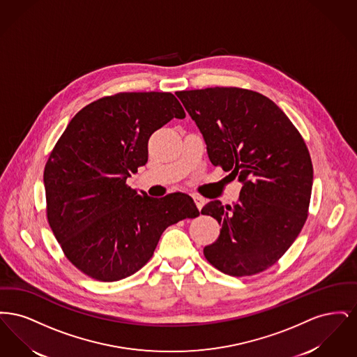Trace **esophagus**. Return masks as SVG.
<instances>
[{"mask_svg":"<svg viewBox=\"0 0 357 357\" xmlns=\"http://www.w3.org/2000/svg\"><path fill=\"white\" fill-rule=\"evenodd\" d=\"M192 199H194V202L197 204V207H198V210H201L202 207H204V199L202 197H198V195H192Z\"/></svg>","mask_w":357,"mask_h":357,"instance_id":"obj_1","label":"esophagus"}]
</instances>
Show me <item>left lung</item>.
<instances>
[{"instance_id": "1", "label": "left lung", "mask_w": 357, "mask_h": 357, "mask_svg": "<svg viewBox=\"0 0 357 357\" xmlns=\"http://www.w3.org/2000/svg\"><path fill=\"white\" fill-rule=\"evenodd\" d=\"M176 96L204 135L210 162L242 183L233 207L211 201L201 211L222 226L204 249L206 259L234 277L266 271L307 218L313 166L303 136L275 102L255 91L214 86Z\"/></svg>"}]
</instances>
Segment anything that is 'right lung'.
<instances>
[{
	"label": "right lung",
	"mask_w": 357,
	"mask_h": 357,
	"mask_svg": "<svg viewBox=\"0 0 357 357\" xmlns=\"http://www.w3.org/2000/svg\"><path fill=\"white\" fill-rule=\"evenodd\" d=\"M186 116L170 92H120L69 121L44 170L47 217L69 261L98 281H119L153 257L162 233L195 218L192 198H151L126 185L149 159V139Z\"/></svg>",
	"instance_id": "obj_1"
}]
</instances>
